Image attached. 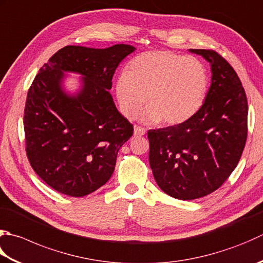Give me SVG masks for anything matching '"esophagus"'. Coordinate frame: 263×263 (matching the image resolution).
<instances>
[{"mask_svg":"<svg viewBox=\"0 0 263 263\" xmlns=\"http://www.w3.org/2000/svg\"><path fill=\"white\" fill-rule=\"evenodd\" d=\"M143 135H146V130L143 127L140 126H135V136L137 137H141Z\"/></svg>","mask_w":263,"mask_h":263,"instance_id":"1","label":"esophagus"}]
</instances>
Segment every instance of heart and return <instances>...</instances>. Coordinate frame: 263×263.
Segmentation results:
<instances>
[{
	"instance_id": "heart-1",
	"label": "heart",
	"mask_w": 263,
	"mask_h": 263,
	"mask_svg": "<svg viewBox=\"0 0 263 263\" xmlns=\"http://www.w3.org/2000/svg\"><path fill=\"white\" fill-rule=\"evenodd\" d=\"M209 70L202 60L171 51H148L135 57L115 83L118 107L135 120L147 98L143 121L177 125L202 107L209 90Z\"/></svg>"
}]
</instances>
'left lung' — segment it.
Here are the masks:
<instances>
[{"mask_svg": "<svg viewBox=\"0 0 263 263\" xmlns=\"http://www.w3.org/2000/svg\"><path fill=\"white\" fill-rule=\"evenodd\" d=\"M212 71L199 110L181 124L149 130V164L158 187L192 200L222 186L240 159L248 138V99L233 67L213 50L190 49Z\"/></svg>", "mask_w": 263, "mask_h": 263, "instance_id": "left-lung-1", "label": "left lung"}]
</instances>
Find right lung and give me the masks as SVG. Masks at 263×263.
Listing matches in <instances>:
<instances>
[{
    "mask_svg": "<svg viewBox=\"0 0 263 263\" xmlns=\"http://www.w3.org/2000/svg\"><path fill=\"white\" fill-rule=\"evenodd\" d=\"M136 50L67 45L41 67L24 111L26 153L35 173L57 192L86 196L109 180L117 153L133 135L109 93L121 61ZM65 72L82 75L81 90L66 94Z\"/></svg>",
    "mask_w": 263,
    "mask_h": 263,
    "instance_id": "right-lung-1",
    "label": "right lung"
}]
</instances>
